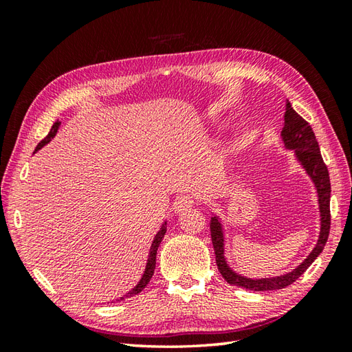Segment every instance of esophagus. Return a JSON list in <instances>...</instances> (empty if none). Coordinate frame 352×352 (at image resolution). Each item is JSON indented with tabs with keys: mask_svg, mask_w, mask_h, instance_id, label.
<instances>
[{
	"mask_svg": "<svg viewBox=\"0 0 352 352\" xmlns=\"http://www.w3.org/2000/svg\"><path fill=\"white\" fill-rule=\"evenodd\" d=\"M197 198L193 195H189V193H184V195H180L174 203V210L177 213H182L184 210H188V208H190L193 204H195Z\"/></svg>",
	"mask_w": 352,
	"mask_h": 352,
	"instance_id": "esophagus-1",
	"label": "esophagus"
}]
</instances>
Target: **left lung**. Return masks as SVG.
Wrapping results in <instances>:
<instances>
[{"label": "left lung", "mask_w": 352, "mask_h": 352, "mask_svg": "<svg viewBox=\"0 0 352 352\" xmlns=\"http://www.w3.org/2000/svg\"><path fill=\"white\" fill-rule=\"evenodd\" d=\"M284 145L290 149H295L298 160L302 163L305 170L309 172L313 183H315L319 197V208H320V234L319 241L315 248L310 252V256L305 258L302 263L294 271L275 276V278H261V280H251L246 276L237 275L228 267L226 257H223V234L221 228V222L212 218L210 221V231H212V243L216 256V265L221 275L223 276L231 286L243 287L254 292H266V290H278L290 286L300 276L307 271L309 266L316 260V257L322 252L327 243L328 234H330L331 226V213H330V195H331V184L330 175H328L327 164L322 160V155L319 151V145L315 133H313L310 124L300 116L290 106V102H286V111H284V129L281 131Z\"/></svg>", "instance_id": "1"}]
</instances>
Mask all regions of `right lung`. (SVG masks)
<instances>
[{"mask_svg": "<svg viewBox=\"0 0 352 352\" xmlns=\"http://www.w3.org/2000/svg\"><path fill=\"white\" fill-rule=\"evenodd\" d=\"M58 125H60V122L56 121V122H54V125L51 126V130H50V133H48V136L45 138L42 142H39V145L36 146V151H37V149H41L43 145H47L48 142H50L52 138L56 136V133H57V130H58ZM164 233H166V222L163 223L162 228H160V231H159V233L155 234V239L153 241L151 250H149V256H148V263H146V267H145V272H144V275H142V280L139 281V284H138L136 287H134L133 290H130L129 294H126V295H124V296L119 298V300H124V298H130V296L138 295V294H140V292L146 287V284L149 283V280H151V276H153V274H154L157 248H159V245H160V242H162V239H163ZM119 300H118V301H119Z\"/></svg>", "mask_w": 352, "mask_h": 352, "instance_id": "obj_1", "label": "right lung"}]
</instances>
